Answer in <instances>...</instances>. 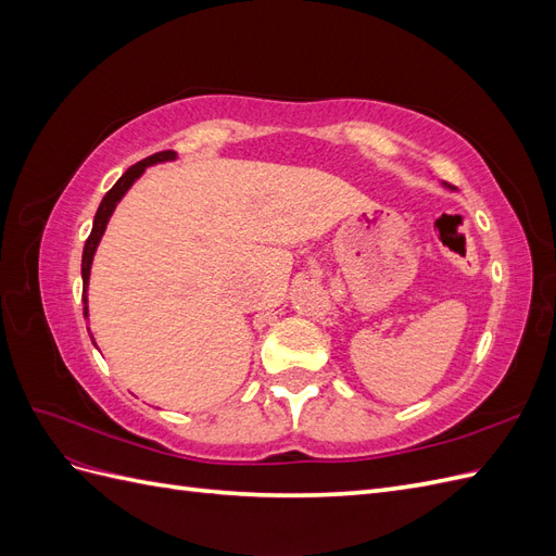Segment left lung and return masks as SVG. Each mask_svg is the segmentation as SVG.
Here are the masks:
<instances>
[{
	"label": "left lung",
	"mask_w": 556,
	"mask_h": 556,
	"mask_svg": "<svg viewBox=\"0 0 556 556\" xmlns=\"http://www.w3.org/2000/svg\"><path fill=\"white\" fill-rule=\"evenodd\" d=\"M443 185H445V182H443Z\"/></svg>",
	"instance_id": "left-lung-1"
}]
</instances>
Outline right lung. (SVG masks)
<instances>
[{"label": "right lung", "mask_w": 556, "mask_h": 556, "mask_svg": "<svg viewBox=\"0 0 556 556\" xmlns=\"http://www.w3.org/2000/svg\"><path fill=\"white\" fill-rule=\"evenodd\" d=\"M172 160H176L174 150H164V153H155V155H150V157L137 162L134 166H129V169L121 176V180H117V182L113 185V188L106 192V197L102 199V204H99L97 215H94V223H92V231H90V237H88V241H86V248H83V262H80V276H83V315H86V317H88V285H90L92 260H94L97 245H99V241H102V237H104L106 225H109V220H111V215H113L115 206L121 204V199L127 194V190L131 188V185L143 176V172L148 169V166L160 164V162H172ZM88 331H90V329H88ZM90 339H92V333H90ZM92 343H94V339H92ZM94 345H97V343H94Z\"/></svg>", "instance_id": "1"}]
</instances>
